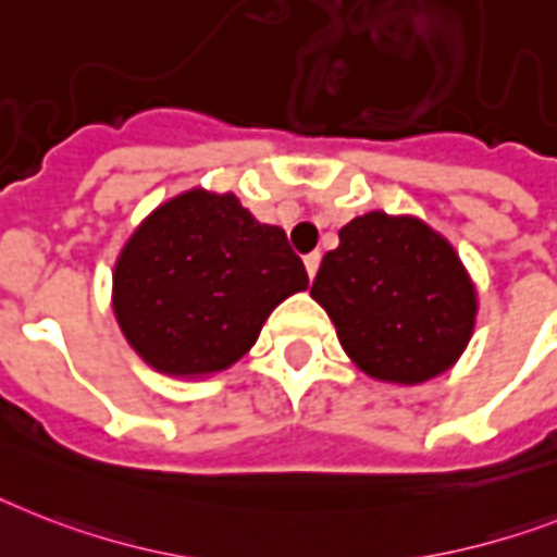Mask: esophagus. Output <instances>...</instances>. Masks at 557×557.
Listing matches in <instances>:
<instances>
[{
	"instance_id": "obj_1",
	"label": "esophagus",
	"mask_w": 557,
	"mask_h": 557,
	"mask_svg": "<svg viewBox=\"0 0 557 557\" xmlns=\"http://www.w3.org/2000/svg\"><path fill=\"white\" fill-rule=\"evenodd\" d=\"M320 260H323V257H320V251H311V255L302 257V263H306V271H309V277H314V274H318Z\"/></svg>"
}]
</instances>
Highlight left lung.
<instances>
[{"instance_id":"8db88e82","label":"left lung","mask_w":557,"mask_h":557,"mask_svg":"<svg viewBox=\"0 0 557 557\" xmlns=\"http://www.w3.org/2000/svg\"><path fill=\"white\" fill-rule=\"evenodd\" d=\"M341 346L383 383L432 381L474 329L478 294L449 239L418 216L369 211L341 228L311 283Z\"/></svg>"}]
</instances>
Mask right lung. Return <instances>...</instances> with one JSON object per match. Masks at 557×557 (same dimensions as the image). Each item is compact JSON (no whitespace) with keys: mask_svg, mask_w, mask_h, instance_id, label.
Listing matches in <instances>:
<instances>
[{"mask_svg":"<svg viewBox=\"0 0 557 557\" xmlns=\"http://www.w3.org/2000/svg\"><path fill=\"white\" fill-rule=\"evenodd\" d=\"M309 288L277 225L234 194L191 188L139 223L114 269V314L151 369L202 377L237 363L269 314Z\"/></svg>","mask_w":557,"mask_h":557,"instance_id":"add662e5","label":"right lung"}]
</instances>
